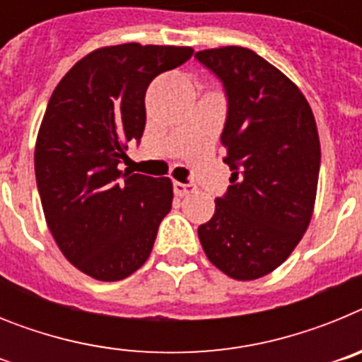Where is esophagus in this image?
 Here are the masks:
<instances>
[{"label":"esophagus","instance_id":"obj_1","mask_svg":"<svg viewBox=\"0 0 362 362\" xmlns=\"http://www.w3.org/2000/svg\"><path fill=\"white\" fill-rule=\"evenodd\" d=\"M196 190V187L194 185H185V183H177V181H174V194L179 197H185L188 196V194H192V192Z\"/></svg>","mask_w":362,"mask_h":362}]
</instances>
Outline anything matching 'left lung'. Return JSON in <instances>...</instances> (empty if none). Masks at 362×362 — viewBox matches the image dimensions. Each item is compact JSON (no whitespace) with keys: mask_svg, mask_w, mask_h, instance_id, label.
Returning <instances> with one entry per match:
<instances>
[{"mask_svg":"<svg viewBox=\"0 0 362 362\" xmlns=\"http://www.w3.org/2000/svg\"><path fill=\"white\" fill-rule=\"evenodd\" d=\"M196 59L225 86L221 143L232 170L197 235L226 276L259 279L288 259L310 225L321 166L317 124L297 85L254 50L221 47Z\"/></svg>","mask_w":362,"mask_h":362,"instance_id":"8db88e82","label":"left lung"}]
</instances>
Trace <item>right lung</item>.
Segmentation results:
<instances>
[{
	"label": "right lung",
	"mask_w": 362,
	"mask_h": 362,
	"mask_svg": "<svg viewBox=\"0 0 362 362\" xmlns=\"http://www.w3.org/2000/svg\"><path fill=\"white\" fill-rule=\"evenodd\" d=\"M194 50L124 43L79 59L54 88L37 132L34 166L45 219L74 267L121 281L152 252L174 190L168 177L121 170L127 143L141 139L145 94Z\"/></svg>",
	"instance_id": "obj_1"
}]
</instances>
